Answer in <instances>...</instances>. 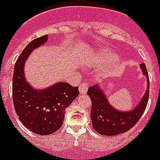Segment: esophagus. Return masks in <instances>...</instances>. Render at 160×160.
Listing matches in <instances>:
<instances>
[{
	"mask_svg": "<svg viewBox=\"0 0 160 160\" xmlns=\"http://www.w3.org/2000/svg\"><path fill=\"white\" fill-rule=\"evenodd\" d=\"M88 88H89V83L87 82H82L79 86V91L81 94H86L88 91Z\"/></svg>",
	"mask_w": 160,
	"mask_h": 160,
	"instance_id": "obj_1",
	"label": "esophagus"
}]
</instances>
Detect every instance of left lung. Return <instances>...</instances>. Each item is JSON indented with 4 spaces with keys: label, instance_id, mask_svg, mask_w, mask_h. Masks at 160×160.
Returning a JSON list of instances; mask_svg holds the SVG:
<instances>
[{
    "label": "left lung",
    "instance_id": "obj_1",
    "mask_svg": "<svg viewBox=\"0 0 160 160\" xmlns=\"http://www.w3.org/2000/svg\"><path fill=\"white\" fill-rule=\"evenodd\" d=\"M140 68L147 76V89L138 106L129 112H122L112 107L98 84L89 88L87 94L92 102L91 122L93 128L99 134L112 136L127 132L136 124L143 114L149 98V77L145 64H140Z\"/></svg>",
    "mask_w": 160,
    "mask_h": 160
}]
</instances>
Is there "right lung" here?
I'll use <instances>...</instances> for the list:
<instances>
[{"label":"right lung","instance_id":"right-lung-1","mask_svg":"<svg viewBox=\"0 0 160 160\" xmlns=\"http://www.w3.org/2000/svg\"><path fill=\"white\" fill-rule=\"evenodd\" d=\"M44 35L30 42L18 58L13 76V102L20 121L31 132L52 134L61 128L65 108L79 95L78 87L59 82L42 90H36L26 81L25 61L37 47L47 41Z\"/></svg>","mask_w":160,"mask_h":160}]
</instances>
